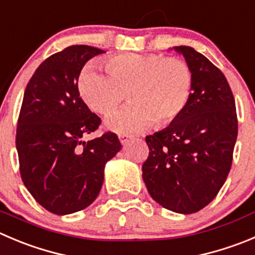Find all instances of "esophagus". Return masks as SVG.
Listing matches in <instances>:
<instances>
[{"mask_svg":"<svg viewBox=\"0 0 255 255\" xmlns=\"http://www.w3.org/2000/svg\"><path fill=\"white\" fill-rule=\"evenodd\" d=\"M131 135H126V134H123V135H119V139H120V141H121V144L123 145H125V144H128V142H129V140L131 139Z\"/></svg>","mask_w":255,"mask_h":255,"instance_id":"34e87169","label":"esophagus"}]
</instances>
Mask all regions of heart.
Masks as SVG:
<instances>
[{
  "label": "heart",
  "mask_w": 255,
  "mask_h": 255,
  "mask_svg": "<svg viewBox=\"0 0 255 255\" xmlns=\"http://www.w3.org/2000/svg\"><path fill=\"white\" fill-rule=\"evenodd\" d=\"M108 74L94 65L81 72L79 90L91 110L113 114L129 94L131 103L108 120L119 134L137 132L155 123L162 128L185 110L193 89L188 62L160 53H123L106 61Z\"/></svg>",
  "instance_id": "b5f03b06"
}]
</instances>
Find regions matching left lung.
Returning <instances> with one entry per match:
<instances>
[{
    "label": "left lung",
    "mask_w": 255,
    "mask_h": 255,
    "mask_svg": "<svg viewBox=\"0 0 255 255\" xmlns=\"http://www.w3.org/2000/svg\"><path fill=\"white\" fill-rule=\"evenodd\" d=\"M175 50L193 72L191 95L175 121L145 137L149 156L142 164V179L162 208L191 214L207 207L227 180L238 118L224 74L193 47Z\"/></svg>",
    "instance_id": "left-lung-1"
}]
</instances>
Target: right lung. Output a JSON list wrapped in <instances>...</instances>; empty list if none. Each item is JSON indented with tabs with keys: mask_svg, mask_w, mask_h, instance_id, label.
Listing matches in <instances>:
<instances>
[{
	"mask_svg": "<svg viewBox=\"0 0 255 255\" xmlns=\"http://www.w3.org/2000/svg\"><path fill=\"white\" fill-rule=\"evenodd\" d=\"M105 51L72 45L45 60L28 81L16 130L20 174L36 202L57 215L89 207L104 183V168L121 149L115 132L84 141L101 119L80 98V72Z\"/></svg>",
	"mask_w": 255,
	"mask_h": 255,
	"instance_id": "1",
	"label": "right lung"
}]
</instances>
